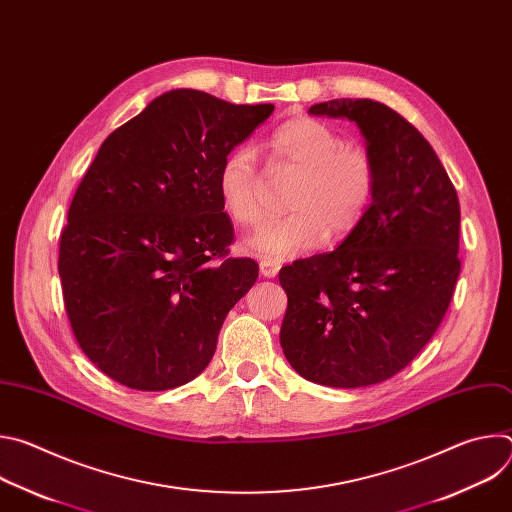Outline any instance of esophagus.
Segmentation results:
<instances>
[{"label": "esophagus", "instance_id": "1", "mask_svg": "<svg viewBox=\"0 0 512 512\" xmlns=\"http://www.w3.org/2000/svg\"><path fill=\"white\" fill-rule=\"evenodd\" d=\"M259 269H261V275H263V277L271 279V277H275V275L279 273L281 265H279L277 261H267V259H263V261L259 263Z\"/></svg>", "mask_w": 512, "mask_h": 512}]
</instances>
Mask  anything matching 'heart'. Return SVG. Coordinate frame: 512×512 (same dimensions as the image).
Instances as JSON below:
<instances>
[{
  "mask_svg": "<svg viewBox=\"0 0 512 512\" xmlns=\"http://www.w3.org/2000/svg\"><path fill=\"white\" fill-rule=\"evenodd\" d=\"M275 168L298 174L287 196V216L263 223L243 241V251L267 261L304 255L324 241L336 245L367 216L377 172L371 156L330 125L298 115L283 121L267 141ZM261 176L251 148L229 152L218 168L216 188L237 225L261 221Z\"/></svg>",
  "mask_w": 512,
  "mask_h": 512,
  "instance_id": "1",
  "label": "heart"
}]
</instances>
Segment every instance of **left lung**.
<instances>
[{
  "mask_svg": "<svg viewBox=\"0 0 512 512\" xmlns=\"http://www.w3.org/2000/svg\"><path fill=\"white\" fill-rule=\"evenodd\" d=\"M312 115L354 121L377 172L371 208L334 251L279 271V342L304 379L338 389L403 371L442 324L460 275V202L427 139L371 99H334Z\"/></svg>",
  "mask_w": 512,
  "mask_h": 512,
  "instance_id": "1",
  "label": "left lung"
}]
</instances>
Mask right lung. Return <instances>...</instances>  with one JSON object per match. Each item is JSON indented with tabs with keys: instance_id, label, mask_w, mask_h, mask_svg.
<instances>
[{
	"instance_id": "right-lung-1",
	"label": "right lung",
	"mask_w": 512,
	"mask_h": 512,
	"mask_svg": "<svg viewBox=\"0 0 512 512\" xmlns=\"http://www.w3.org/2000/svg\"><path fill=\"white\" fill-rule=\"evenodd\" d=\"M273 109L174 89L103 141L68 208L58 275L79 346L113 381L168 391L208 367L259 275L253 259L210 263L233 241L218 168Z\"/></svg>"
}]
</instances>
